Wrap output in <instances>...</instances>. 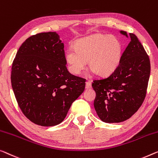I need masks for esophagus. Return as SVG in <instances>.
Listing matches in <instances>:
<instances>
[{
    "label": "esophagus",
    "instance_id": "34e87169",
    "mask_svg": "<svg viewBox=\"0 0 158 158\" xmlns=\"http://www.w3.org/2000/svg\"><path fill=\"white\" fill-rule=\"evenodd\" d=\"M86 89H91V82L90 81H88L86 82Z\"/></svg>",
    "mask_w": 158,
    "mask_h": 158
}]
</instances>
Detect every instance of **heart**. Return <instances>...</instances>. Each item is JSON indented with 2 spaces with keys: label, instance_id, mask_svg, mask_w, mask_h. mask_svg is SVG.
Segmentation results:
<instances>
[{
  "label": "heart",
  "instance_id": "heart-1",
  "mask_svg": "<svg viewBox=\"0 0 158 158\" xmlns=\"http://www.w3.org/2000/svg\"><path fill=\"white\" fill-rule=\"evenodd\" d=\"M123 45L117 37L96 33L75 42L74 49L65 52V61L69 72L79 75L89 61L91 71L101 77L113 74L121 63Z\"/></svg>",
  "mask_w": 158,
  "mask_h": 158
}]
</instances>
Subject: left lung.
Instances as JSON below:
<instances>
[{"mask_svg":"<svg viewBox=\"0 0 158 158\" xmlns=\"http://www.w3.org/2000/svg\"><path fill=\"white\" fill-rule=\"evenodd\" d=\"M120 33L128 38L126 32ZM122 55L121 63L107 78L95 80L94 106L105 123H120L130 118L142 105L146 95L150 62L143 46L134 34Z\"/></svg>","mask_w":158,"mask_h":158,"instance_id":"8db88e82","label":"left lung"}]
</instances>
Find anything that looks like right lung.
I'll use <instances>...</instances> for the list:
<instances>
[{"label": "right lung", "instance_id": "add662e5", "mask_svg": "<svg viewBox=\"0 0 158 158\" xmlns=\"http://www.w3.org/2000/svg\"><path fill=\"white\" fill-rule=\"evenodd\" d=\"M64 43L56 32L30 37L12 65L11 85L19 107L30 121L53 126L64 121L84 92L85 80L67 69Z\"/></svg>", "mask_w": 158, "mask_h": 158}]
</instances>
